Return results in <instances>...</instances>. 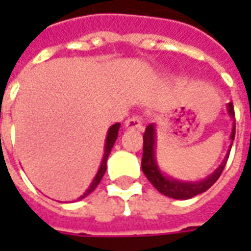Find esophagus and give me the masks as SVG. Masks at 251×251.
Masks as SVG:
<instances>
[{"instance_id":"esophagus-1","label":"esophagus","mask_w":251,"mask_h":251,"mask_svg":"<svg viewBox=\"0 0 251 251\" xmlns=\"http://www.w3.org/2000/svg\"><path fill=\"white\" fill-rule=\"evenodd\" d=\"M125 126L127 129H137V130H142V118L138 115H131L125 121Z\"/></svg>"}]
</instances>
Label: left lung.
Here are the masks:
<instances>
[{
	"mask_svg": "<svg viewBox=\"0 0 251 251\" xmlns=\"http://www.w3.org/2000/svg\"><path fill=\"white\" fill-rule=\"evenodd\" d=\"M227 111L228 114L234 120V106L232 103L227 104ZM234 137H235V124L232 125L231 130V145L234 141ZM230 145V149H231ZM154 147H156V127L153 124L147 126V130L144 133V153H142V172L145 174L148 180L153 184V187L157 189L158 192H161L168 198L172 199H191L196 195L203 194L207 189L210 188L211 185L215 183L216 180L219 179V176L223 172V168L227 163V158L230 152L227 153L225 160L222 161V164L215 169L214 174H211L207 179L201 180V181H180V180H175L172 177H169L167 175H164L160 168H158L157 161H156V156H154ZM228 149V151H230Z\"/></svg>",
	"mask_w": 251,
	"mask_h": 251,
	"instance_id": "obj_1",
	"label": "left lung"
}]
</instances>
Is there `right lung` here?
<instances>
[{
    "instance_id": "right-lung-1",
    "label": "right lung",
    "mask_w": 251,
    "mask_h": 251,
    "mask_svg": "<svg viewBox=\"0 0 251 251\" xmlns=\"http://www.w3.org/2000/svg\"><path fill=\"white\" fill-rule=\"evenodd\" d=\"M120 126L121 124H114L113 126H110L109 131H107V137H106V144H104V154L103 158H102V163H100V167H99V171L97 176L94 177L93 183L91 185L88 187L87 191L84 192V194L79 198V199H83V198H86L87 195H90L93 192L94 189L98 187V184L100 183V180L103 177L104 172H106V163H107V158H109V154L111 152V149L114 147V142L117 140V137H118V130H120Z\"/></svg>"
}]
</instances>
